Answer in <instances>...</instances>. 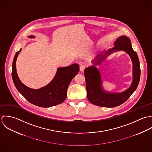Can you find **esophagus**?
I'll use <instances>...</instances> for the list:
<instances>
[{
  "label": "esophagus",
  "mask_w": 152,
  "mask_h": 152,
  "mask_svg": "<svg viewBox=\"0 0 152 152\" xmlns=\"http://www.w3.org/2000/svg\"><path fill=\"white\" fill-rule=\"evenodd\" d=\"M85 67H86V66H85V65H84V64H81V65L80 66V70L81 72H83V71L85 70Z\"/></svg>",
  "instance_id": "34e87169"
}]
</instances>
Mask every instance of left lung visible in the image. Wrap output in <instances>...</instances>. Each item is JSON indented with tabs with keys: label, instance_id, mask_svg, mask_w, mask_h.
I'll list each match as a JSON object with an SVG mask.
<instances>
[{
	"label": "left lung",
	"instance_id": "obj_1",
	"mask_svg": "<svg viewBox=\"0 0 152 152\" xmlns=\"http://www.w3.org/2000/svg\"><path fill=\"white\" fill-rule=\"evenodd\" d=\"M114 47L104 52V54H99L93 63V66L85 69L84 71L86 79L87 97L93 104L105 107H114L124 103L136 91L140 80V62L136 52L132 48L130 40L125 36L118 37L114 43ZM123 50L131 57L133 63V81L131 86L126 91L121 93H110L104 91L101 85V78L96 65L101 63L106 57L114 51Z\"/></svg>",
	"mask_w": 152,
	"mask_h": 152
}]
</instances>
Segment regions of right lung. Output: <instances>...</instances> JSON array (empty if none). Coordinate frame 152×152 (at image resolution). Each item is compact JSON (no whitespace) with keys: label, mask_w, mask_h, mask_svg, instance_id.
Masks as SVG:
<instances>
[{"label":"right lung","mask_w":152,"mask_h":152,"mask_svg":"<svg viewBox=\"0 0 152 152\" xmlns=\"http://www.w3.org/2000/svg\"><path fill=\"white\" fill-rule=\"evenodd\" d=\"M28 37H35L31 35ZM21 50L16 53L12 63V76L18 91L31 104L39 107H49L63 103L70 82L79 71V64L75 63L58 68L55 77L48 85L38 89H31L22 83L16 72V61Z\"/></svg>","instance_id":"right-lung-1"}]
</instances>
